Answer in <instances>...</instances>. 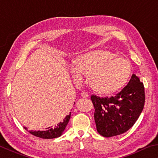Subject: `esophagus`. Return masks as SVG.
I'll return each instance as SVG.
<instances>
[{"instance_id": "1", "label": "esophagus", "mask_w": 158, "mask_h": 158, "mask_svg": "<svg viewBox=\"0 0 158 158\" xmlns=\"http://www.w3.org/2000/svg\"><path fill=\"white\" fill-rule=\"evenodd\" d=\"M89 96V94L87 92H83L81 93V97L84 98H86Z\"/></svg>"}]
</instances>
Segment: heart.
Masks as SVG:
<instances>
[{"mask_svg":"<svg viewBox=\"0 0 158 158\" xmlns=\"http://www.w3.org/2000/svg\"><path fill=\"white\" fill-rule=\"evenodd\" d=\"M75 84L85 81L89 74V81L95 89L102 93H111L121 89L127 84L132 74L129 61L116 58L106 51H95L84 53L69 65Z\"/></svg>","mask_w":158,"mask_h":158,"instance_id":"1","label":"heart"}]
</instances>
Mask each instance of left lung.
Here are the masks:
<instances>
[{
	"label": "left lung",
	"instance_id": "1",
	"mask_svg": "<svg viewBox=\"0 0 158 158\" xmlns=\"http://www.w3.org/2000/svg\"><path fill=\"white\" fill-rule=\"evenodd\" d=\"M90 99L95 107L97 131L105 137L124 133L132 127L143 110L145 93L142 82L133 74L128 84L116 95Z\"/></svg>",
	"mask_w": 158,
	"mask_h": 158
}]
</instances>
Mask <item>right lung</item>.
Masks as SVG:
<instances>
[{"label": "right lung", "instance_id": "right-lung-1", "mask_svg": "<svg viewBox=\"0 0 158 158\" xmlns=\"http://www.w3.org/2000/svg\"><path fill=\"white\" fill-rule=\"evenodd\" d=\"M71 116V112L69 113L68 116H67L65 118L63 119L62 122H60L59 123L56 125L54 127H49L47 128V130L46 131H28L26 127H24L26 130H28L31 135H33L35 137L42 138V139H54L59 137L61 136L63 131L65 130V128L68 125L69 121Z\"/></svg>", "mask_w": 158, "mask_h": 158}]
</instances>
